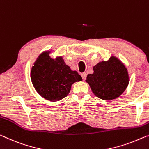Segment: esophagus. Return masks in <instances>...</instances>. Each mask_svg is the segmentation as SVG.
<instances>
[{"instance_id": "1", "label": "esophagus", "mask_w": 149, "mask_h": 149, "mask_svg": "<svg viewBox=\"0 0 149 149\" xmlns=\"http://www.w3.org/2000/svg\"><path fill=\"white\" fill-rule=\"evenodd\" d=\"M81 77L82 79H83V80L84 81L86 78V76H87V74H86V73H82V74H81Z\"/></svg>"}]
</instances>
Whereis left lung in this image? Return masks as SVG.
Listing matches in <instances>:
<instances>
[{"label": "left lung", "mask_w": 149, "mask_h": 149, "mask_svg": "<svg viewBox=\"0 0 149 149\" xmlns=\"http://www.w3.org/2000/svg\"><path fill=\"white\" fill-rule=\"evenodd\" d=\"M93 70L94 73L87 75L86 81L95 96L104 100L119 97L129 83L127 69L114 56L108 61L99 62L94 66Z\"/></svg>", "instance_id": "obj_1"}]
</instances>
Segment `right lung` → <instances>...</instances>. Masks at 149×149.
<instances>
[{
    "label": "right lung",
    "instance_id": "add662e5",
    "mask_svg": "<svg viewBox=\"0 0 149 149\" xmlns=\"http://www.w3.org/2000/svg\"><path fill=\"white\" fill-rule=\"evenodd\" d=\"M51 52L42 53L31 68V79L37 93L47 100L56 102L64 98L72 85L82 80L76 71H72L62 57L52 59Z\"/></svg>",
    "mask_w": 149,
    "mask_h": 149
}]
</instances>
